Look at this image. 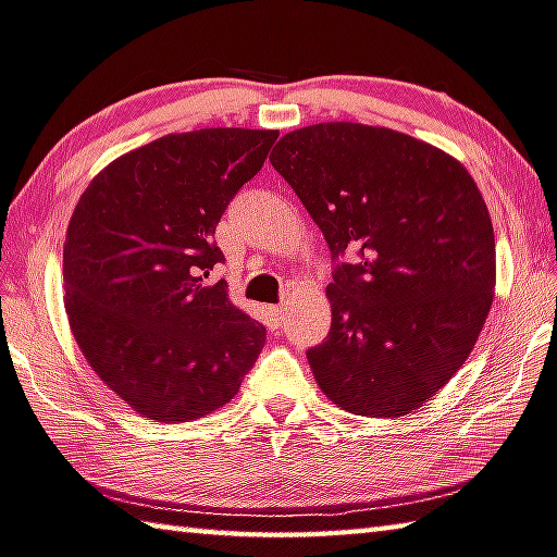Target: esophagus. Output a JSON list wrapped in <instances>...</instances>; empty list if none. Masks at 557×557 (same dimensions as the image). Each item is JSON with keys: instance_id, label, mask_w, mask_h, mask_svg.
Here are the masks:
<instances>
[{"instance_id": "34e87169", "label": "esophagus", "mask_w": 557, "mask_h": 557, "mask_svg": "<svg viewBox=\"0 0 557 557\" xmlns=\"http://www.w3.org/2000/svg\"><path fill=\"white\" fill-rule=\"evenodd\" d=\"M268 313H270V319L275 321V323H280L282 319H285V313H287V307L285 305H277V307H268Z\"/></svg>"}]
</instances>
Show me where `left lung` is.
Here are the masks:
<instances>
[{
	"mask_svg": "<svg viewBox=\"0 0 557 557\" xmlns=\"http://www.w3.org/2000/svg\"><path fill=\"white\" fill-rule=\"evenodd\" d=\"M270 163L317 221L333 270L331 331L307 352L321 392L358 417L419 409L462 368L487 321L497 256L460 160L384 126L289 131Z\"/></svg>",
	"mask_w": 557,
	"mask_h": 557,
	"instance_id": "left-lung-1",
	"label": "left lung"
}]
</instances>
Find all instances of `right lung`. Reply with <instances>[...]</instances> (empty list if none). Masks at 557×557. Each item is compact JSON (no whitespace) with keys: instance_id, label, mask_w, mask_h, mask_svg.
<instances>
[{"instance_id":"right-lung-1","label":"right lung","mask_w":557,"mask_h":557,"mask_svg":"<svg viewBox=\"0 0 557 557\" xmlns=\"http://www.w3.org/2000/svg\"><path fill=\"white\" fill-rule=\"evenodd\" d=\"M277 131L168 134L99 173L70 216L65 313L89 368L146 419H199L236 397L265 329L207 285L228 201Z\"/></svg>"}]
</instances>
